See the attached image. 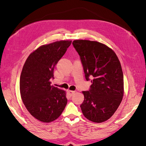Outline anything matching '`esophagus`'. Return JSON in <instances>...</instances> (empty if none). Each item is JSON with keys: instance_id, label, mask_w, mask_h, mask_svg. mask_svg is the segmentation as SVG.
I'll use <instances>...</instances> for the list:
<instances>
[{"instance_id": "esophagus-1", "label": "esophagus", "mask_w": 146, "mask_h": 146, "mask_svg": "<svg viewBox=\"0 0 146 146\" xmlns=\"http://www.w3.org/2000/svg\"><path fill=\"white\" fill-rule=\"evenodd\" d=\"M75 93V91H71V90L68 91V94H69V95L70 96V97H71V96H72Z\"/></svg>"}]
</instances>
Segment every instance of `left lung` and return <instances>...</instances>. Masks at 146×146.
Returning a JSON list of instances; mask_svg holds the SVG:
<instances>
[{
    "label": "left lung",
    "instance_id": "1",
    "mask_svg": "<svg viewBox=\"0 0 146 146\" xmlns=\"http://www.w3.org/2000/svg\"><path fill=\"white\" fill-rule=\"evenodd\" d=\"M77 51L87 81L92 84L83 91L84 100L80 108L84 117L100 123L114 114L123 95V75L120 61L111 49L96 41L76 40Z\"/></svg>",
    "mask_w": 146,
    "mask_h": 146
}]
</instances>
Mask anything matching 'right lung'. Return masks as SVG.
Segmentation results:
<instances>
[{"mask_svg": "<svg viewBox=\"0 0 146 146\" xmlns=\"http://www.w3.org/2000/svg\"><path fill=\"white\" fill-rule=\"evenodd\" d=\"M71 40H61L43 45L31 53L20 77V91L29 113L43 122L60 117L67 104L66 92L51 86L54 68L71 45Z\"/></svg>", "mask_w": 146, "mask_h": 146, "instance_id": "obj_1", "label": "right lung"}]
</instances>
